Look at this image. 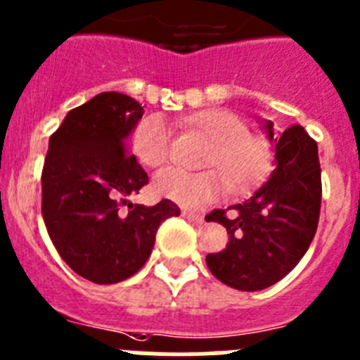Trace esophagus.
<instances>
[{"instance_id": "34e87169", "label": "esophagus", "mask_w": 360, "mask_h": 360, "mask_svg": "<svg viewBox=\"0 0 360 360\" xmlns=\"http://www.w3.org/2000/svg\"><path fill=\"white\" fill-rule=\"evenodd\" d=\"M183 215L186 217L190 222H193V224H202L204 222L202 212H195V210H183Z\"/></svg>"}]
</instances>
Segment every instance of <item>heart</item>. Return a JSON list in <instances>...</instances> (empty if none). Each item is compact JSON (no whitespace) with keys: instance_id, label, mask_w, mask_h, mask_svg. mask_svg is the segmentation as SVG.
Instances as JSON below:
<instances>
[{"instance_id":"1","label":"heart","mask_w":360,"mask_h":360,"mask_svg":"<svg viewBox=\"0 0 360 360\" xmlns=\"http://www.w3.org/2000/svg\"><path fill=\"white\" fill-rule=\"evenodd\" d=\"M213 140L210 167L222 168L235 190L257 183L269 167V150L264 141L248 132L238 115L226 109H206L181 120ZM134 152L145 167H161L170 158V132L163 120L152 116L143 120L134 132ZM226 177L220 170L188 172L184 168H165L154 179V190L165 199L181 206H200L212 202L226 190Z\"/></svg>"}]
</instances>
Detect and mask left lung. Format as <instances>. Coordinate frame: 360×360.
I'll use <instances>...</instances> for the list:
<instances>
[{
  "mask_svg": "<svg viewBox=\"0 0 360 360\" xmlns=\"http://www.w3.org/2000/svg\"><path fill=\"white\" fill-rule=\"evenodd\" d=\"M274 143V170L251 199L235 204L231 215L213 210L208 222L228 229L224 251L206 257L217 280L236 290L267 289L289 274L309 249L321 210V167L317 143L301 125L283 132L264 122Z\"/></svg>",
  "mask_w": 360,
  "mask_h": 360,
  "instance_id": "1",
  "label": "left lung"
}]
</instances>
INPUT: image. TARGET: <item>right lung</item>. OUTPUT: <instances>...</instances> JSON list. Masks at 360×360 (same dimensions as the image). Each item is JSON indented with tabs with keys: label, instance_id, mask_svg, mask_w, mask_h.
Returning <instances> with one entry per match:
<instances>
[{
	"label": "right lung",
	"instance_id": "1",
	"mask_svg": "<svg viewBox=\"0 0 360 360\" xmlns=\"http://www.w3.org/2000/svg\"><path fill=\"white\" fill-rule=\"evenodd\" d=\"M141 116V103L131 96L100 93L71 109L50 136L41 177L44 224L60 258L93 283H118L138 273L161 222L181 213L168 199L154 206L127 202L148 183L125 152Z\"/></svg>",
	"mask_w": 360,
	"mask_h": 360
}]
</instances>
